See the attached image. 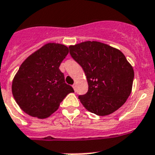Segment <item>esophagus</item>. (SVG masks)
I'll return each mask as SVG.
<instances>
[{"label":"esophagus","mask_w":155,"mask_h":155,"mask_svg":"<svg viewBox=\"0 0 155 155\" xmlns=\"http://www.w3.org/2000/svg\"><path fill=\"white\" fill-rule=\"evenodd\" d=\"M72 86H73V88H74V90H76V87H77V85H76V84L74 83V85H72Z\"/></svg>","instance_id":"esophagus-1"}]
</instances>
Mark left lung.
<instances>
[{
	"label": "left lung",
	"instance_id": "obj_1",
	"mask_svg": "<svg viewBox=\"0 0 155 155\" xmlns=\"http://www.w3.org/2000/svg\"><path fill=\"white\" fill-rule=\"evenodd\" d=\"M71 57L81 65L87 79L88 92L78 98L87 110L99 116L116 111L132 90L134 73L119 49L99 41L70 45Z\"/></svg>",
	"mask_w": 155,
	"mask_h": 155
}]
</instances>
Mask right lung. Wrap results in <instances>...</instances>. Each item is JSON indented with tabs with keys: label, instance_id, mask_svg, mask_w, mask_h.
I'll return each instance as SVG.
<instances>
[{
	"label": "right lung",
	"instance_id": "obj_1",
	"mask_svg": "<svg viewBox=\"0 0 155 155\" xmlns=\"http://www.w3.org/2000/svg\"><path fill=\"white\" fill-rule=\"evenodd\" d=\"M68 54L65 45L47 43L22 62L13 78L12 93L27 114L46 118L58 110L66 95L74 92L59 70Z\"/></svg>",
	"mask_w": 155,
	"mask_h": 155
}]
</instances>
